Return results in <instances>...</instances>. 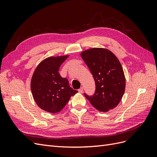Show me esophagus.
I'll return each mask as SVG.
<instances>
[{
  "label": "esophagus",
  "instance_id": "obj_1",
  "mask_svg": "<svg viewBox=\"0 0 157 157\" xmlns=\"http://www.w3.org/2000/svg\"><path fill=\"white\" fill-rule=\"evenodd\" d=\"M78 92H79L80 93H82V92H83V88H82V87L78 89Z\"/></svg>",
  "mask_w": 157,
  "mask_h": 157
}]
</instances>
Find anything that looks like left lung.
Here are the masks:
<instances>
[{"label": "left lung", "mask_w": 157, "mask_h": 157, "mask_svg": "<svg viewBox=\"0 0 157 157\" xmlns=\"http://www.w3.org/2000/svg\"><path fill=\"white\" fill-rule=\"evenodd\" d=\"M81 57L92 73L96 84L92 96L84 95L99 111L106 112L117 107L125 91V77L122 65L111 51L92 48Z\"/></svg>", "instance_id": "left-lung-1"}]
</instances>
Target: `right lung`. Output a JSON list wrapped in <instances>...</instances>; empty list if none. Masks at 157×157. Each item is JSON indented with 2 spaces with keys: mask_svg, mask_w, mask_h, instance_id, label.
<instances>
[{
  "mask_svg": "<svg viewBox=\"0 0 157 157\" xmlns=\"http://www.w3.org/2000/svg\"><path fill=\"white\" fill-rule=\"evenodd\" d=\"M68 56L46 58L36 68L31 88L37 105L51 113L59 112L77 90L70 87L67 78L61 77L59 69Z\"/></svg>",
  "mask_w": 157,
  "mask_h": 157,
  "instance_id": "add662e5",
  "label": "right lung"
}]
</instances>
